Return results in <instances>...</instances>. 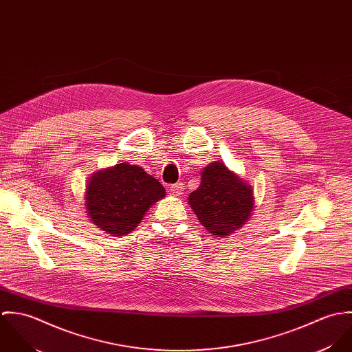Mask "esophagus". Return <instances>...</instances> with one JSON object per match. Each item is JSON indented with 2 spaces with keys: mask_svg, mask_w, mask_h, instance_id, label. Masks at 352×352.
I'll use <instances>...</instances> for the list:
<instances>
[{
  "mask_svg": "<svg viewBox=\"0 0 352 352\" xmlns=\"http://www.w3.org/2000/svg\"><path fill=\"white\" fill-rule=\"evenodd\" d=\"M170 190H172V192L175 194V195H180L182 192H183V190H184V184L183 183H175V184H172L170 186Z\"/></svg>",
  "mask_w": 352,
  "mask_h": 352,
  "instance_id": "esophagus-1",
  "label": "esophagus"
}]
</instances>
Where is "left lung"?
I'll use <instances>...</instances> for the list:
<instances>
[{
	"label": "left lung",
	"instance_id": "1",
	"mask_svg": "<svg viewBox=\"0 0 352 352\" xmlns=\"http://www.w3.org/2000/svg\"><path fill=\"white\" fill-rule=\"evenodd\" d=\"M201 179L188 203L201 225L215 237H225L245 225L254 207L251 186L218 161L201 170Z\"/></svg>",
	"mask_w": 352,
	"mask_h": 352
}]
</instances>
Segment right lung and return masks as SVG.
<instances>
[{"mask_svg": "<svg viewBox=\"0 0 352 352\" xmlns=\"http://www.w3.org/2000/svg\"><path fill=\"white\" fill-rule=\"evenodd\" d=\"M165 197L162 184L141 166L116 164L89 179L85 207L91 221L111 236H124L142 221L151 204Z\"/></svg>", "mask_w": 352, "mask_h": 352, "instance_id": "add662e5", "label": "right lung"}]
</instances>
